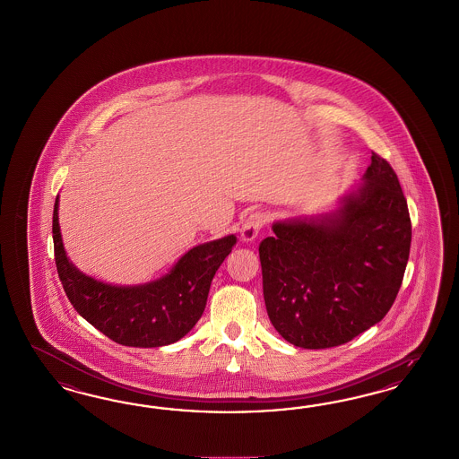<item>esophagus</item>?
Returning a JSON list of instances; mask_svg holds the SVG:
<instances>
[{"label": "esophagus", "instance_id": "esophagus-1", "mask_svg": "<svg viewBox=\"0 0 459 459\" xmlns=\"http://www.w3.org/2000/svg\"><path fill=\"white\" fill-rule=\"evenodd\" d=\"M265 222H267V215H265L264 212H252L249 217H247V221L242 225V230H240L242 240H246V242L254 240L255 237L259 236V232L263 230Z\"/></svg>", "mask_w": 459, "mask_h": 459}]
</instances>
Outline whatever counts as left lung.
Instances as JSON below:
<instances>
[{
    "label": "left lung",
    "instance_id": "1",
    "mask_svg": "<svg viewBox=\"0 0 459 459\" xmlns=\"http://www.w3.org/2000/svg\"><path fill=\"white\" fill-rule=\"evenodd\" d=\"M363 180L334 213L276 222L259 244L269 320L294 347L347 343L382 320L401 290L412 237L407 200L377 153Z\"/></svg>",
    "mask_w": 459,
    "mask_h": 459
}]
</instances>
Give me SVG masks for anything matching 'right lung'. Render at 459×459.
Instances as JSON below:
<instances>
[{"label": "right lung", "mask_w": 459, "mask_h": 459, "mask_svg": "<svg viewBox=\"0 0 459 459\" xmlns=\"http://www.w3.org/2000/svg\"><path fill=\"white\" fill-rule=\"evenodd\" d=\"M56 210L58 196L52 234L64 291L83 320L125 347H163L188 333L205 309L212 279L236 244V236H227L196 246L165 278L143 286H111L85 276L67 259Z\"/></svg>", "instance_id": "1"}]
</instances>
